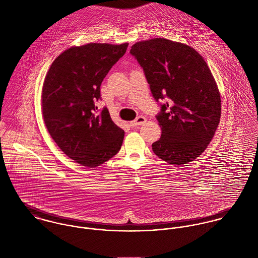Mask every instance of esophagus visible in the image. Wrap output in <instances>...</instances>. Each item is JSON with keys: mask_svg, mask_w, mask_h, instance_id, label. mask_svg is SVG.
Returning <instances> with one entry per match:
<instances>
[{"mask_svg": "<svg viewBox=\"0 0 258 258\" xmlns=\"http://www.w3.org/2000/svg\"><path fill=\"white\" fill-rule=\"evenodd\" d=\"M146 121H147V120H146V118H145L144 116H138L135 120H133L132 122H130V126H132V127H137V126H139V125L144 124Z\"/></svg>", "mask_w": 258, "mask_h": 258, "instance_id": "1", "label": "esophagus"}]
</instances>
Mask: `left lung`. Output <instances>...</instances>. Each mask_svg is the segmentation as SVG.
<instances>
[{"mask_svg":"<svg viewBox=\"0 0 258 258\" xmlns=\"http://www.w3.org/2000/svg\"><path fill=\"white\" fill-rule=\"evenodd\" d=\"M130 53L143 69L153 97L161 138L153 152L172 165L197 159L212 141L221 119L220 91L202 55L192 47L166 38L138 41Z\"/></svg>","mask_w":258,"mask_h":258,"instance_id":"8db88e82","label":"left lung"}]
</instances>
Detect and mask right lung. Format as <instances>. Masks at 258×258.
<instances>
[{
	"label": "right lung",
	"mask_w": 258,
	"mask_h": 258,
	"mask_svg": "<svg viewBox=\"0 0 258 258\" xmlns=\"http://www.w3.org/2000/svg\"><path fill=\"white\" fill-rule=\"evenodd\" d=\"M128 43H87L64 50L51 63L43 81L41 108L53 141L76 163L93 168L115 156L124 130L106 107L98 112L100 86Z\"/></svg>",
	"instance_id": "right-lung-1"
}]
</instances>
